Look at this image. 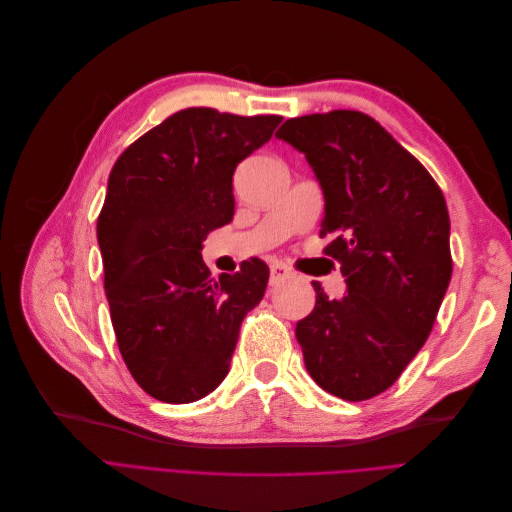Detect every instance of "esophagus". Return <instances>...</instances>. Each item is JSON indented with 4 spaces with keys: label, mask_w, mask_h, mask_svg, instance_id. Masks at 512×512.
Masks as SVG:
<instances>
[{
    "label": "esophagus",
    "mask_w": 512,
    "mask_h": 512,
    "mask_svg": "<svg viewBox=\"0 0 512 512\" xmlns=\"http://www.w3.org/2000/svg\"><path fill=\"white\" fill-rule=\"evenodd\" d=\"M294 273L292 269H288L286 265H282V262H275V265H271V284H282L286 280H290Z\"/></svg>",
    "instance_id": "obj_1"
}]
</instances>
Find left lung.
I'll return each instance as SVG.
<instances>
[{
  "mask_svg": "<svg viewBox=\"0 0 512 512\" xmlns=\"http://www.w3.org/2000/svg\"><path fill=\"white\" fill-rule=\"evenodd\" d=\"M277 138L305 153L324 194V254L348 292L297 322L318 386L346 399L380 395L423 348L453 273L451 220L427 168L376 119L331 111L288 119Z\"/></svg>",
  "mask_w": 512,
  "mask_h": 512,
  "instance_id": "obj_1",
  "label": "left lung"
}]
</instances>
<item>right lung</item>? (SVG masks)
Instances as JSON below:
<instances>
[{
	"mask_svg": "<svg viewBox=\"0 0 512 512\" xmlns=\"http://www.w3.org/2000/svg\"><path fill=\"white\" fill-rule=\"evenodd\" d=\"M280 121L185 108L134 141L108 177L98 243L117 346L138 386L166 404L218 389L245 314L265 297V262L215 280L200 250L235 215L237 164Z\"/></svg>",
	"mask_w": 512,
	"mask_h": 512,
	"instance_id": "add662e5",
	"label": "right lung"
}]
</instances>
